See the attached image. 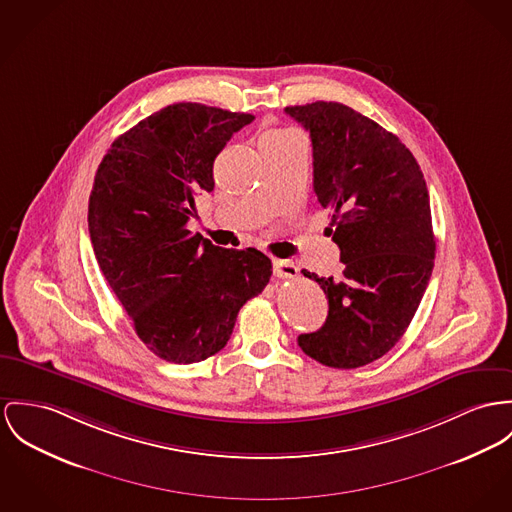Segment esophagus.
<instances>
[{"label": "esophagus", "instance_id": "1", "mask_svg": "<svg viewBox=\"0 0 512 512\" xmlns=\"http://www.w3.org/2000/svg\"><path fill=\"white\" fill-rule=\"evenodd\" d=\"M273 269H275V275L278 278H296L298 276V267L292 261H286V259H275Z\"/></svg>", "mask_w": 512, "mask_h": 512}]
</instances>
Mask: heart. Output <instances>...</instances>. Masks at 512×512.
Segmentation results:
<instances>
[{
    "instance_id": "1",
    "label": "heart",
    "mask_w": 512,
    "mask_h": 512,
    "mask_svg": "<svg viewBox=\"0 0 512 512\" xmlns=\"http://www.w3.org/2000/svg\"><path fill=\"white\" fill-rule=\"evenodd\" d=\"M282 136H288V132H282V130H276V132H269L263 136V140H273V138H282Z\"/></svg>"
}]
</instances>
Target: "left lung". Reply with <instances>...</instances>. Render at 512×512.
I'll use <instances>...</instances> for the list:
<instances>
[{"instance_id": "8db88e82", "label": "left lung", "mask_w": 512, "mask_h": 512, "mask_svg": "<svg viewBox=\"0 0 512 512\" xmlns=\"http://www.w3.org/2000/svg\"><path fill=\"white\" fill-rule=\"evenodd\" d=\"M284 113L310 132L315 195L331 212L327 232L345 263L339 280L302 271L323 288L329 314L298 345L325 366L358 368L401 339L433 275L427 183L395 134L343 103L315 101Z\"/></svg>"}]
</instances>
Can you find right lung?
Listing matches in <instances>:
<instances>
[{"label": "right lung", "mask_w": 512, "mask_h": 512, "mask_svg": "<svg viewBox=\"0 0 512 512\" xmlns=\"http://www.w3.org/2000/svg\"><path fill=\"white\" fill-rule=\"evenodd\" d=\"M253 115L175 103L120 134L89 197L95 259L152 353L193 364L222 351L241 306L263 292L271 259L191 234L214 159Z\"/></svg>", "instance_id": "add662e5"}]
</instances>
